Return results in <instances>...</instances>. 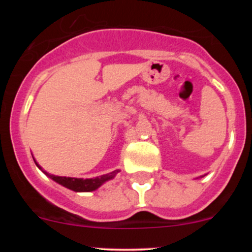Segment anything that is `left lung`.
Returning a JSON list of instances; mask_svg holds the SVG:
<instances>
[{
    "label": "left lung",
    "instance_id": "left-lung-1",
    "mask_svg": "<svg viewBox=\"0 0 252 252\" xmlns=\"http://www.w3.org/2000/svg\"><path fill=\"white\" fill-rule=\"evenodd\" d=\"M202 176H205V175H201V176H200V178H202ZM200 178H199V179H200ZM196 179H198V178H196Z\"/></svg>",
    "mask_w": 252,
    "mask_h": 252
}]
</instances>
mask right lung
<instances>
[{"label":"right lung","mask_w":252,"mask_h":252,"mask_svg":"<svg viewBox=\"0 0 252 252\" xmlns=\"http://www.w3.org/2000/svg\"><path fill=\"white\" fill-rule=\"evenodd\" d=\"M34 162L37 166V168L41 170L42 173H45L48 178H51L52 180H54L58 182L62 186L66 187V189L74 190V192H92V190H96L97 189H99L103 184H105L106 181L111 180L114 179L115 176L120 170H115V172L110 173V174H105L102 176H97V178L94 179H77V178H66V176H56L53 174H50L46 170H43L41 168L39 163L36 162L35 158H34Z\"/></svg>","instance_id":"obj_1"}]
</instances>
